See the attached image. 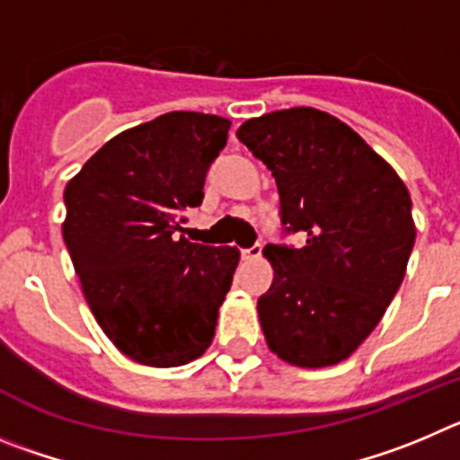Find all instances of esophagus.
I'll list each match as a JSON object with an SVG mask.
<instances>
[{"label": "esophagus", "mask_w": 460, "mask_h": 460, "mask_svg": "<svg viewBox=\"0 0 460 460\" xmlns=\"http://www.w3.org/2000/svg\"><path fill=\"white\" fill-rule=\"evenodd\" d=\"M261 252H263V245H261V243H254V245L247 247V250H240V256H243V261H254L259 259Z\"/></svg>", "instance_id": "esophagus-1"}]
</instances>
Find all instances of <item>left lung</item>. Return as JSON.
I'll use <instances>...</instances> for the list:
<instances>
[{"label":"left lung","mask_w":460,"mask_h":460,"mask_svg":"<svg viewBox=\"0 0 460 460\" xmlns=\"http://www.w3.org/2000/svg\"><path fill=\"white\" fill-rule=\"evenodd\" d=\"M235 135L275 176L284 234H307L302 247L263 250L275 270L259 297L268 346L307 369L341 362L378 325L403 281L415 245L411 192L328 111H270Z\"/></svg>","instance_id":"left-lung-1"}]
</instances>
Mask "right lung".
I'll use <instances>...</instances> for the list:
<instances>
[{"mask_svg":"<svg viewBox=\"0 0 460 460\" xmlns=\"http://www.w3.org/2000/svg\"><path fill=\"white\" fill-rule=\"evenodd\" d=\"M229 119L169 111L93 153L64 192V243L102 332L130 359L181 367L208 349L240 252L190 243Z\"/></svg>","mask_w":460,"mask_h":460,"instance_id":"right-lung-1","label":"right lung"}]
</instances>
